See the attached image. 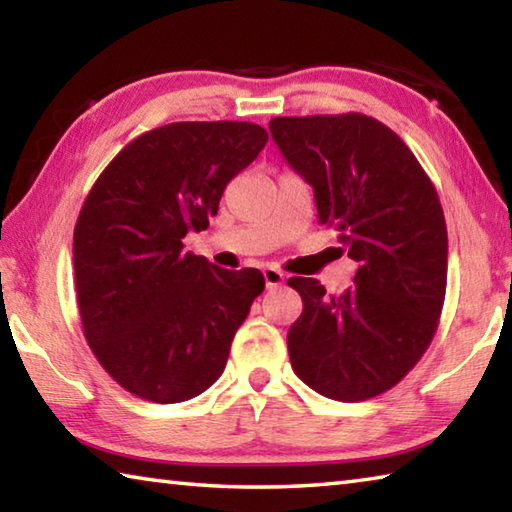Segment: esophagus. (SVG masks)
Returning <instances> with one entry per match:
<instances>
[{"mask_svg":"<svg viewBox=\"0 0 512 512\" xmlns=\"http://www.w3.org/2000/svg\"><path fill=\"white\" fill-rule=\"evenodd\" d=\"M264 280H266V289H277V287H282L287 277H284V273L280 271V268L266 266L264 268Z\"/></svg>","mask_w":512,"mask_h":512,"instance_id":"34e87169","label":"esophagus"}]
</instances>
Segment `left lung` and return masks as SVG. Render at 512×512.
<instances>
[{"instance_id":"1","label":"left lung","mask_w":512,"mask_h":512,"mask_svg":"<svg viewBox=\"0 0 512 512\" xmlns=\"http://www.w3.org/2000/svg\"><path fill=\"white\" fill-rule=\"evenodd\" d=\"M271 135L314 187L318 223L339 232L359 264L354 287L325 296L291 277L302 314L287 334L293 372L339 402L393 388L436 334L447 287V225L438 194L402 137L348 115L275 117Z\"/></svg>"}]
</instances>
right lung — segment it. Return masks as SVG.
<instances>
[{"label":"right lung","instance_id":"1","mask_svg":"<svg viewBox=\"0 0 512 512\" xmlns=\"http://www.w3.org/2000/svg\"><path fill=\"white\" fill-rule=\"evenodd\" d=\"M268 142L250 121H178L126 144L74 228V282L94 357L121 388L176 404L221 377L230 343L264 291L257 268L185 253L225 185Z\"/></svg>","mask_w":512,"mask_h":512}]
</instances>
